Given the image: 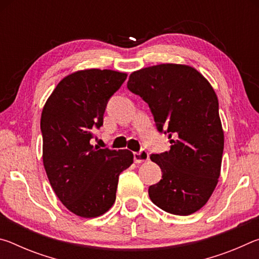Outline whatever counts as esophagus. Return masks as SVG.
<instances>
[{"mask_svg":"<svg viewBox=\"0 0 259 259\" xmlns=\"http://www.w3.org/2000/svg\"><path fill=\"white\" fill-rule=\"evenodd\" d=\"M150 159V155H148L147 151L142 150L137 153H134V160L136 163H142V162H146Z\"/></svg>","mask_w":259,"mask_h":259,"instance_id":"obj_1","label":"esophagus"}]
</instances>
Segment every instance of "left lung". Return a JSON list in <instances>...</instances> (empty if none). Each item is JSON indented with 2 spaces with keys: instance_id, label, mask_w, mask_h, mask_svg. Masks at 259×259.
I'll use <instances>...</instances> for the list:
<instances>
[{
  "instance_id": "obj_1",
  "label": "left lung",
  "mask_w": 259,
  "mask_h": 259,
  "mask_svg": "<svg viewBox=\"0 0 259 259\" xmlns=\"http://www.w3.org/2000/svg\"><path fill=\"white\" fill-rule=\"evenodd\" d=\"M126 87L148 104L170 151L152 154L162 179L148 188L164 211L188 216L207 203L221 175L224 131L218 99L202 74L187 65L161 64L131 73Z\"/></svg>"
}]
</instances>
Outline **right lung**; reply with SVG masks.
Here are the masks:
<instances>
[{
	"instance_id": "add662e5",
	"label": "right lung",
	"mask_w": 259,
	"mask_h": 259,
	"mask_svg": "<svg viewBox=\"0 0 259 259\" xmlns=\"http://www.w3.org/2000/svg\"><path fill=\"white\" fill-rule=\"evenodd\" d=\"M126 74L84 69L64 77L48 98L41 115L43 164L56 195L69 211L98 217L115 202L120 174L133 164L128 150L90 144L103 125L109 98Z\"/></svg>"
}]
</instances>
